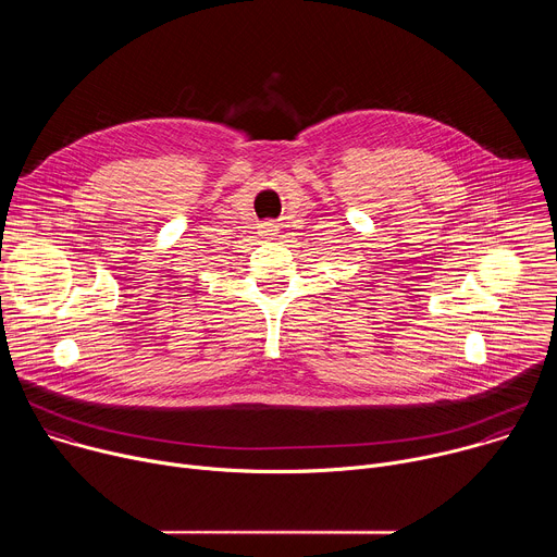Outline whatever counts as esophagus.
I'll return each mask as SVG.
<instances>
[{"instance_id":"1","label":"esophagus","mask_w":557,"mask_h":557,"mask_svg":"<svg viewBox=\"0 0 557 557\" xmlns=\"http://www.w3.org/2000/svg\"><path fill=\"white\" fill-rule=\"evenodd\" d=\"M277 224L275 222H264L262 226H260V233L264 235V237H275L277 235Z\"/></svg>"}]
</instances>
